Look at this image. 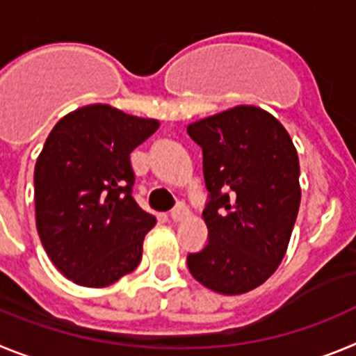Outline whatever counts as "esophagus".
Segmentation results:
<instances>
[{
    "label": "esophagus",
    "instance_id": "34e87169",
    "mask_svg": "<svg viewBox=\"0 0 356 356\" xmlns=\"http://www.w3.org/2000/svg\"><path fill=\"white\" fill-rule=\"evenodd\" d=\"M185 216H187V209H185L184 205H178L176 209H172L171 212H169V217H171L172 221H181Z\"/></svg>",
    "mask_w": 356,
    "mask_h": 356
}]
</instances>
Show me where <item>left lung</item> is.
<instances>
[{
  "mask_svg": "<svg viewBox=\"0 0 356 356\" xmlns=\"http://www.w3.org/2000/svg\"><path fill=\"white\" fill-rule=\"evenodd\" d=\"M203 149L209 242L187 254L188 271L219 294L266 282L285 257L300 210V160L282 122L235 106L187 127Z\"/></svg>",
  "mask_w": 356,
  "mask_h": 356,
  "instance_id": "1",
  "label": "left lung"
}]
</instances>
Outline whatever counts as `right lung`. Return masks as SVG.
Masks as SVG:
<instances>
[{
  "instance_id": "add662e5",
  "label": "right lung",
  "mask_w": 356,
  "mask_h": 356,
  "mask_svg": "<svg viewBox=\"0 0 356 356\" xmlns=\"http://www.w3.org/2000/svg\"><path fill=\"white\" fill-rule=\"evenodd\" d=\"M155 119L110 105L78 108L56 122L35 163V219L56 269L83 287H106L139 266L156 219L134 197L130 153Z\"/></svg>"
}]
</instances>
